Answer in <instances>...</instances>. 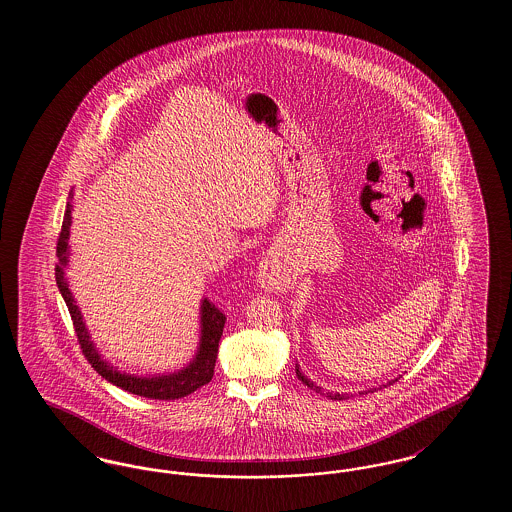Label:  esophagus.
Segmentation results:
<instances>
[{"mask_svg":"<svg viewBox=\"0 0 512 512\" xmlns=\"http://www.w3.org/2000/svg\"><path fill=\"white\" fill-rule=\"evenodd\" d=\"M258 280L269 292H284L292 284V275L282 263L278 262L277 258H267L263 260L262 267L258 271Z\"/></svg>","mask_w":512,"mask_h":512,"instance_id":"34e87169","label":"esophagus"}]
</instances>
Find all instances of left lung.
<instances>
[{"label": "left lung", "mask_w": 512, "mask_h": 512, "mask_svg": "<svg viewBox=\"0 0 512 512\" xmlns=\"http://www.w3.org/2000/svg\"><path fill=\"white\" fill-rule=\"evenodd\" d=\"M295 374H297V378H299V380L303 381V383H305V385H308V387H310V389H314V391H316V393H322V387H318V385H316V383H314V381L308 380L307 376H305V374H303V372H301V370H299V365H295ZM396 380H398V378H396ZM396 380L389 381V383H387V385H391V383H395ZM383 387H385V385H383ZM374 391H376V389H370V391H365V393H374ZM322 395H323V393H322ZM361 395H363V393H361ZM327 396H329V398H333V400H346V398H350V396L340 395V393H327Z\"/></svg>", "instance_id": "left-lung-1"}]
</instances>
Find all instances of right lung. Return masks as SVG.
I'll return each instance as SVG.
<instances>
[{
	"mask_svg": "<svg viewBox=\"0 0 512 512\" xmlns=\"http://www.w3.org/2000/svg\"><path fill=\"white\" fill-rule=\"evenodd\" d=\"M73 190L69 192V202L65 207V217L61 224V232H59L58 263H56V282H58L59 293L65 299L67 308L71 312V320H73L74 331L78 336L82 353L86 355L89 365L93 366L104 380L110 381L112 385H116L123 391H129L132 395L146 396L153 400H176L183 396L194 393L196 389H200L205 383H209L215 372V361H217V353H219L220 336L224 329L226 316L220 312L219 308L213 303H209V299L202 301L200 307V346L194 355V359L189 365L183 366L181 370L172 372V374H159V376H134L117 370L116 366L110 365L108 361H104L99 350L95 348L93 340L88 333V327L82 318V312L74 301L73 293L69 290V282L65 278V267L69 263V235H71V211H73Z\"/></svg>",
	"mask_w": 512,
	"mask_h": 512,
	"instance_id": "add662e5",
	"label": "right lung"
}]
</instances>
